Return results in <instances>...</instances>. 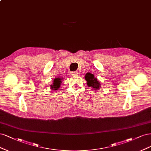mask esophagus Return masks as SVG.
I'll list each match as a JSON object with an SVG mask.
<instances>
[{"mask_svg":"<svg viewBox=\"0 0 151 151\" xmlns=\"http://www.w3.org/2000/svg\"><path fill=\"white\" fill-rule=\"evenodd\" d=\"M78 74V71H71L70 73V75L71 76H75V75H76Z\"/></svg>","mask_w":151,"mask_h":151,"instance_id":"obj_1","label":"esophagus"}]
</instances>
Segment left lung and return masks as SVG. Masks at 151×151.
<instances>
[{
  "instance_id": "obj_1",
  "label": "left lung",
  "mask_w": 151,
  "mask_h": 151,
  "mask_svg": "<svg viewBox=\"0 0 151 151\" xmlns=\"http://www.w3.org/2000/svg\"><path fill=\"white\" fill-rule=\"evenodd\" d=\"M85 78L87 85L89 87H91V88H93L95 90H98L100 89L101 86L100 83L97 78H95L94 75L90 73H87L85 76Z\"/></svg>"
}]
</instances>
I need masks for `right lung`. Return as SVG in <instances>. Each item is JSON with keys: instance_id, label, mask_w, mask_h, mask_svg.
I'll list each match as a JSON object with an SVG mask.
<instances>
[{"instance_id": "obj_1", "label": "right lung", "mask_w": 151, "mask_h": 151, "mask_svg": "<svg viewBox=\"0 0 151 151\" xmlns=\"http://www.w3.org/2000/svg\"><path fill=\"white\" fill-rule=\"evenodd\" d=\"M61 83H62L61 78H60V77L55 78V80H53L52 84L50 85L51 90H58V88H60Z\"/></svg>"}]
</instances>
